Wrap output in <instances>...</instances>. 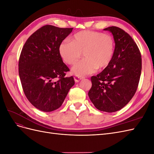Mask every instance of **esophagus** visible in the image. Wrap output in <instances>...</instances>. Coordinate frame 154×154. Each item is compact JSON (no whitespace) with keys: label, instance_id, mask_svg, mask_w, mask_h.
<instances>
[{"label":"esophagus","instance_id":"1","mask_svg":"<svg viewBox=\"0 0 154 154\" xmlns=\"http://www.w3.org/2000/svg\"><path fill=\"white\" fill-rule=\"evenodd\" d=\"M84 78L82 77V76H75L74 77V81H75L76 83L80 82V80H82V79H83Z\"/></svg>","mask_w":154,"mask_h":154}]
</instances>
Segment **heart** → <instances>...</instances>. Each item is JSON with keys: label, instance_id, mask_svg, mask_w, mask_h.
Wrapping results in <instances>:
<instances>
[{"label": "heart", "instance_id": "b5f03b06", "mask_svg": "<svg viewBox=\"0 0 154 154\" xmlns=\"http://www.w3.org/2000/svg\"><path fill=\"white\" fill-rule=\"evenodd\" d=\"M63 61L70 66L81 57L83 60L74 66L71 71L78 76L94 72L96 69L108 66L113 57L114 41L109 35L93 31H82L71 37L70 42L63 41L58 48Z\"/></svg>", "mask_w": 154, "mask_h": 154}]
</instances>
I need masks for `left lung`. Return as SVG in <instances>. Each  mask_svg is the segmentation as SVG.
I'll return each instance as SVG.
<instances>
[{
	"label": "left lung",
	"instance_id": "8db88e82",
	"mask_svg": "<svg viewBox=\"0 0 154 154\" xmlns=\"http://www.w3.org/2000/svg\"><path fill=\"white\" fill-rule=\"evenodd\" d=\"M103 30L113 35V57L103 71L91 77L92 87L88 95L97 109L114 112L123 108L136 92L141 72V55L132 37L123 29L112 26Z\"/></svg>",
	"mask_w": 154,
	"mask_h": 154
}]
</instances>
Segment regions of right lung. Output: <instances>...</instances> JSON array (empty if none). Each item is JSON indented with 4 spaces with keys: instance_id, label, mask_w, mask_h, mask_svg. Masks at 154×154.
I'll return each instance as SVG.
<instances>
[{
    "instance_id": "right-lung-1",
    "label": "right lung",
    "mask_w": 154,
    "mask_h": 154,
    "mask_svg": "<svg viewBox=\"0 0 154 154\" xmlns=\"http://www.w3.org/2000/svg\"><path fill=\"white\" fill-rule=\"evenodd\" d=\"M73 28L46 25L27 40L18 62V73L24 94L30 103L44 112L61 106L74 85L69 69L59 54L58 48Z\"/></svg>"
}]
</instances>
